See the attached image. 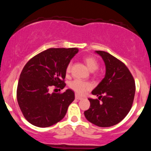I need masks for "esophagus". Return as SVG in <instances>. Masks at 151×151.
Masks as SVG:
<instances>
[{
  "instance_id": "34e87169",
  "label": "esophagus",
  "mask_w": 151,
  "mask_h": 151,
  "mask_svg": "<svg viewBox=\"0 0 151 151\" xmlns=\"http://www.w3.org/2000/svg\"><path fill=\"white\" fill-rule=\"evenodd\" d=\"M75 99H76L80 100V99H82V97H81V96H78L77 94H75Z\"/></svg>"
}]
</instances>
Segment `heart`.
<instances>
[{"label": "heart", "instance_id": "1", "mask_svg": "<svg viewBox=\"0 0 151 151\" xmlns=\"http://www.w3.org/2000/svg\"><path fill=\"white\" fill-rule=\"evenodd\" d=\"M84 62L87 66L88 68L91 71H94L99 68V62L96 58L93 56H87L84 58ZM71 70V64H68L66 67V72L69 73ZM70 87L73 91H75L77 94L83 95L86 91H89L92 88L91 83L88 81H84L80 79H74L70 83Z\"/></svg>", "mask_w": 151, "mask_h": 151}]
</instances>
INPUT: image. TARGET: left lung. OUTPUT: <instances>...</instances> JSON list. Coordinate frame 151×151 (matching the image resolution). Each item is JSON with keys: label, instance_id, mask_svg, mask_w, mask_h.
I'll return each mask as SVG.
<instances>
[{"label": "left lung", "instance_id": "8db88e82", "mask_svg": "<svg viewBox=\"0 0 151 151\" xmlns=\"http://www.w3.org/2000/svg\"><path fill=\"white\" fill-rule=\"evenodd\" d=\"M105 62L106 75L91 91L97 99L89 98L90 107L84 111L89 122L99 127L116 125L126 116L132 107L136 84L125 64L104 51H96Z\"/></svg>", "mask_w": 151, "mask_h": 151}]
</instances>
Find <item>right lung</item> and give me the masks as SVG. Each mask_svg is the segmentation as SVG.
<instances>
[{
	"mask_svg": "<svg viewBox=\"0 0 151 151\" xmlns=\"http://www.w3.org/2000/svg\"><path fill=\"white\" fill-rule=\"evenodd\" d=\"M77 48H50L31 58L22 69L17 87V101L22 115L37 127H49L65 117L74 93L49 92L55 86L63 89L66 67Z\"/></svg>",
	"mask_w": 151,
	"mask_h": 151,
	"instance_id": "right-lung-1",
	"label": "right lung"
}]
</instances>
